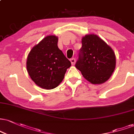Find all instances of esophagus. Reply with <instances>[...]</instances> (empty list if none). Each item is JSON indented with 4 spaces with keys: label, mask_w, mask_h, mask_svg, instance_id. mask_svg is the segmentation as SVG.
Masks as SVG:
<instances>
[{
    "label": "esophagus",
    "mask_w": 134,
    "mask_h": 134,
    "mask_svg": "<svg viewBox=\"0 0 134 134\" xmlns=\"http://www.w3.org/2000/svg\"><path fill=\"white\" fill-rule=\"evenodd\" d=\"M70 62H71L72 65H75V58H72L71 59H70Z\"/></svg>",
    "instance_id": "34e87169"
}]
</instances>
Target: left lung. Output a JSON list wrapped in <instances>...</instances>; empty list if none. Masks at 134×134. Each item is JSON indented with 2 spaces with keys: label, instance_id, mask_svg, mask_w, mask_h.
I'll return each mask as SVG.
<instances>
[{
  "label": "left lung",
  "instance_id": "obj_1",
  "mask_svg": "<svg viewBox=\"0 0 134 134\" xmlns=\"http://www.w3.org/2000/svg\"><path fill=\"white\" fill-rule=\"evenodd\" d=\"M75 67L92 84H101L109 79L115 69V52L96 34L85 35Z\"/></svg>",
  "mask_w": 134,
  "mask_h": 134
}]
</instances>
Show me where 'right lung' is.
<instances>
[{
    "mask_svg": "<svg viewBox=\"0 0 134 134\" xmlns=\"http://www.w3.org/2000/svg\"><path fill=\"white\" fill-rule=\"evenodd\" d=\"M58 37L48 35L34 46L27 59V70L31 79L38 87L51 90L64 79L71 66L57 46Z\"/></svg>",
    "mask_w": 134,
    "mask_h": 134,
    "instance_id": "1",
    "label": "right lung"
}]
</instances>
